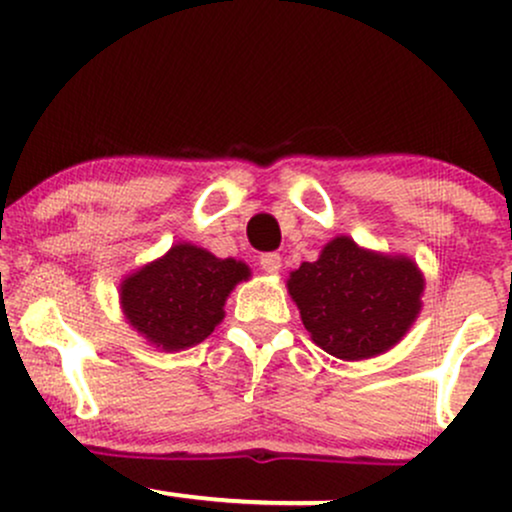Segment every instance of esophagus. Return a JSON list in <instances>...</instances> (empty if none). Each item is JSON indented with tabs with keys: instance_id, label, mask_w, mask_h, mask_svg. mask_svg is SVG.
Segmentation results:
<instances>
[{
	"instance_id": "34e87169",
	"label": "esophagus",
	"mask_w": 512,
	"mask_h": 512,
	"mask_svg": "<svg viewBox=\"0 0 512 512\" xmlns=\"http://www.w3.org/2000/svg\"><path fill=\"white\" fill-rule=\"evenodd\" d=\"M260 267L264 269L267 274H276L281 269V257L279 252H264L260 257Z\"/></svg>"
}]
</instances>
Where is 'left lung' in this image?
Segmentation results:
<instances>
[{
	"mask_svg": "<svg viewBox=\"0 0 512 512\" xmlns=\"http://www.w3.org/2000/svg\"><path fill=\"white\" fill-rule=\"evenodd\" d=\"M421 291L424 279L414 262L361 250L344 236L289 279L313 342L344 361L383 354L397 344L419 315Z\"/></svg>",
	"mask_w": 512,
	"mask_h": 512,
	"instance_id": "1",
	"label": "left lung"
}]
</instances>
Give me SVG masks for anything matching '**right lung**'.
I'll return each mask as SVG.
<instances>
[{"label": "right lung", "instance_id": "add662e5", "mask_svg": "<svg viewBox=\"0 0 512 512\" xmlns=\"http://www.w3.org/2000/svg\"><path fill=\"white\" fill-rule=\"evenodd\" d=\"M243 262L219 260L195 245H175L122 284V308L134 330L166 351L207 339L223 320V303L238 281L248 279Z\"/></svg>", "mask_w": 512, "mask_h": 512}]
</instances>
